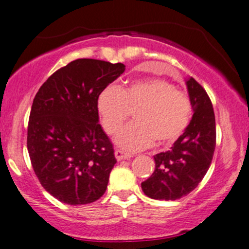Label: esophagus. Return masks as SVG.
Instances as JSON below:
<instances>
[{"label": "esophagus", "instance_id": "esophagus-1", "mask_svg": "<svg viewBox=\"0 0 249 249\" xmlns=\"http://www.w3.org/2000/svg\"><path fill=\"white\" fill-rule=\"evenodd\" d=\"M114 156H116L117 160H127V158L131 157V155H129L127 152H125V151H122V150H116V151H114Z\"/></svg>", "mask_w": 249, "mask_h": 249}]
</instances>
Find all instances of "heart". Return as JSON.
<instances>
[{
  "label": "heart",
  "instance_id": "obj_1",
  "mask_svg": "<svg viewBox=\"0 0 249 249\" xmlns=\"http://www.w3.org/2000/svg\"><path fill=\"white\" fill-rule=\"evenodd\" d=\"M97 111L104 130L116 135L135 111L132 124L118 133L117 145L127 151L145 149L157 143L175 142L189 125L191 103L173 84L157 78L136 80L117 89L107 86L97 98Z\"/></svg>",
  "mask_w": 249,
  "mask_h": 249
}]
</instances>
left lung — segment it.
I'll return each instance as SVG.
<instances>
[{
	"mask_svg": "<svg viewBox=\"0 0 249 249\" xmlns=\"http://www.w3.org/2000/svg\"><path fill=\"white\" fill-rule=\"evenodd\" d=\"M194 114L170 150L154 156L155 171L142 182L144 194L154 200L174 201L188 195L208 171L215 145V114L206 89L194 78L187 80Z\"/></svg>",
	"mask_w": 249,
	"mask_h": 249,
	"instance_id": "left-lung-1",
	"label": "left lung"
}]
</instances>
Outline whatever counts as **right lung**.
<instances>
[{
    "label": "right lung",
    "mask_w": 249,
    "mask_h": 249,
    "mask_svg": "<svg viewBox=\"0 0 249 249\" xmlns=\"http://www.w3.org/2000/svg\"><path fill=\"white\" fill-rule=\"evenodd\" d=\"M125 71L123 64L78 59L53 73L33 100L27 147L46 191L78 206L99 200L114 164L99 124L97 98Z\"/></svg>",
    "instance_id": "right-lung-1"
}]
</instances>
